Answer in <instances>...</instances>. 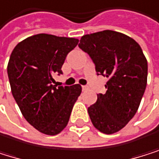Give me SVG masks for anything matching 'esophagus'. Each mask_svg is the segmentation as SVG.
Listing matches in <instances>:
<instances>
[{
    "label": "esophagus",
    "instance_id": "obj_1",
    "mask_svg": "<svg viewBox=\"0 0 159 159\" xmlns=\"http://www.w3.org/2000/svg\"><path fill=\"white\" fill-rule=\"evenodd\" d=\"M88 89H89V88H88L87 86H82V91H87Z\"/></svg>",
    "mask_w": 159,
    "mask_h": 159
}]
</instances>
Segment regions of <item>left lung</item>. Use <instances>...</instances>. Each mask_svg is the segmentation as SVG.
<instances>
[{
  "label": "left lung",
  "instance_id": "obj_1",
  "mask_svg": "<svg viewBox=\"0 0 159 159\" xmlns=\"http://www.w3.org/2000/svg\"><path fill=\"white\" fill-rule=\"evenodd\" d=\"M79 47L90 56L98 75L108 79L106 93L98 94L88 108L91 121L99 132L115 134L139 107L147 85V60L134 39L112 30L82 36Z\"/></svg>",
  "mask_w": 159,
  "mask_h": 159
}]
</instances>
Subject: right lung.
Returning <instances> with one entry per match:
<instances>
[{"label": "right lung", "instance_id": "add662e5", "mask_svg": "<svg viewBox=\"0 0 159 159\" xmlns=\"http://www.w3.org/2000/svg\"><path fill=\"white\" fill-rule=\"evenodd\" d=\"M79 43L75 38L38 34L13 49L7 64L11 92L25 118L48 136L60 134L68 124L81 86H55V74H62L67 54Z\"/></svg>", "mask_w": 159, "mask_h": 159}]
</instances>
